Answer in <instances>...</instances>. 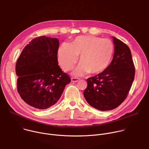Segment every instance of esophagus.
Masks as SVG:
<instances>
[{
	"label": "esophagus",
	"mask_w": 149,
	"mask_h": 149,
	"mask_svg": "<svg viewBox=\"0 0 149 149\" xmlns=\"http://www.w3.org/2000/svg\"><path fill=\"white\" fill-rule=\"evenodd\" d=\"M78 80H79V79L77 78H73V77L71 78V81L73 82H77Z\"/></svg>",
	"instance_id": "obj_1"
}]
</instances>
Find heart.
Listing matches in <instances>:
<instances>
[{"mask_svg": "<svg viewBox=\"0 0 149 149\" xmlns=\"http://www.w3.org/2000/svg\"><path fill=\"white\" fill-rule=\"evenodd\" d=\"M114 53V45L107 38L95 36H79L71 44L64 42L58 49V60L65 71L72 68L79 56L78 66L74 70L75 75L89 72H102L109 66Z\"/></svg>", "mask_w": 149, "mask_h": 149, "instance_id": "1", "label": "heart"}]
</instances>
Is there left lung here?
Segmentation results:
<instances>
[{"label": "left lung", "instance_id": "1", "mask_svg": "<svg viewBox=\"0 0 149 149\" xmlns=\"http://www.w3.org/2000/svg\"><path fill=\"white\" fill-rule=\"evenodd\" d=\"M115 53L108 68L86 79L84 92L87 102L102 111L112 110L125 100L133 84L135 68L129 47L113 37Z\"/></svg>", "mask_w": 149, "mask_h": 149}]
</instances>
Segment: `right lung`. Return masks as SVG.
<instances>
[{
  "label": "right lung",
  "instance_id": "1",
  "mask_svg": "<svg viewBox=\"0 0 149 149\" xmlns=\"http://www.w3.org/2000/svg\"><path fill=\"white\" fill-rule=\"evenodd\" d=\"M57 38L38 37L23 49L16 64L17 91L29 105L45 109L60 100L71 78L58 65Z\"/></svg>",
  "mask_w": 149,
  "mask_h": 149
}]
</instances>
